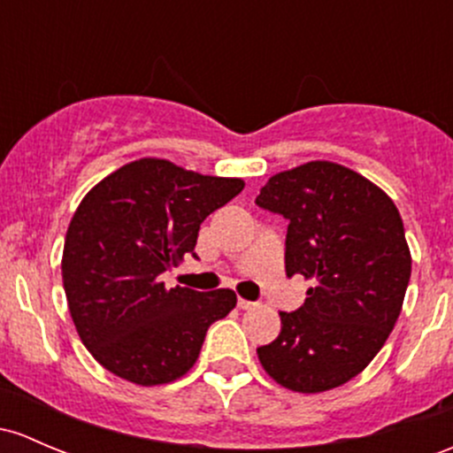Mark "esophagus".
<instances>
[{"mask_svg":"<svg viewBox=\"0 0 453 453\" xmlns=\"http://www.w3.org/2000/svg\"><path fill=\"white\" fill-rule=\"evenodd\" d=\"M239 308H242V311H254V308H258V302H250V299L239 297Z\"/></svg>","mask_w":453,"mask_h":453,"instance_id":"34e87169","label":"esophagus"}]
</instances>
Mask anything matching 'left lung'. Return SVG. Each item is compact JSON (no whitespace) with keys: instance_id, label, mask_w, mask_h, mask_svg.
Listing matches in <instances>:
<instances>
[{"instance_id":"obj_1","label":"left lung","mask_w":453,"mask_h":453,"mask_svg":"<svg viewBox=\"0 0 453 453\" xmlns=\"http://www.w3.org/2000/svg\"><path fill=\"white\" fill-rule=\"evenodd\" d=\"M288 221L287 275L312 280L282 330L258 347L278 384L321 393L349 382L375 358L402 312L411 250L393 199L347 166L314 160L273 175L256 197Z\"/></svg>"}]
</instances>
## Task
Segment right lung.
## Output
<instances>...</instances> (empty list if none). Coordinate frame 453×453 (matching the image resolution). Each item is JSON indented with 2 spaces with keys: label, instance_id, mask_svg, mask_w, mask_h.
Listing matches in <instances>:
<instances>
[{
  "label": "right lung",
  "instance_id": "right-lung-1",
  "mask_svg": "<svg viewBox=\"0 0 453 453\" xmlns=\"http://www.w3.org/2000/svg\"><path fill=\"white\" fill-rule=\"evenodd\" d=\"M169 160L141 158L104 178L75 211L63 284L84 347L104 369L154 387L195 365L208 327L236 306L230 288H166L160 275L195 254L203 219L241 193Z\"/></svg>",
  "mask_w": 453,
  "mask_h": 453
}]
</instances>
